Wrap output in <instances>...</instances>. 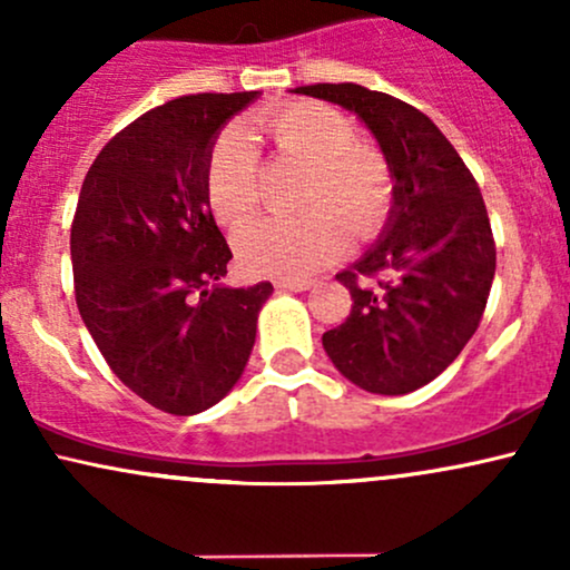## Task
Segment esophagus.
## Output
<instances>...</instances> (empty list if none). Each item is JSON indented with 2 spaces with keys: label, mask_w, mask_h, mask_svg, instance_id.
Instances as JSON below:
<instances>
[{
  "label": "esophagus",
  "mask_w": 570,
  "mask_h": 570,
  "mask_svg": "<svg viewBox=\"0 0 570 570\" xmlns=\"http://www.w3.org/2000/svg\"><path fill=\"white\" fill-rule=\"evenodd\" d=\"M311 281H299V278H281V281H276V289H281V292H305V289H311Z\"/></svg>",
  "instance_id": "obj_1"
}]
</instances>
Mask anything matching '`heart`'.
<instances>
[{
	"label": "heart",
	"instance_id": "1",
	"mask_svg": "<svg viewBox=\"0 0 570 570\" xmlns=\"http://www.w3.org/2000/svg\"><path fill=\"white\" fill-rule=\"evenodd\" d=\"M281 160L305 166L299 217H267L235 235V254L254 276L303 278L332 265L356 238L381 233L394 206V176L377 149L358 141L356 126L337 109L292 101L254 120ZM206 198L214 217L244 225L263 203V168L240 126L214 139L206 163Z\"/></svg>",
	"mask_w": 570,
	"mask_h": 570
}]
</instances>
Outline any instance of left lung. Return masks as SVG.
<instances>
[{
  "label": "left lung",
  "instance_id": "left-lung-1",
  "mask_svg": "<svg viewBox=\"0 0 570 570\" xmlns=\"http://www.w3.org/2000/svg\"><path fill=\"white\" fill-rule=\"evenodd\" d=\"M292 94L356 115L394 176L381 238L335 276L351 292V316L324 332L322 343L358 389L410 394L455 362L485 313L495 276L485 200L453 144L421 109L353 82Z\"/></svg>",
  "mask_w": 570,
  "mask_h": 570
}]
</instances>
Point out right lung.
<instances>
[{"label":"right lung","mask_w":570,"mask_h":570,"mask_svg":"<svg viewBox=\"0 0 570 570\" xmlns=\"http://www.w3.org/2000/svg\"><path fill=\"white\" fill-rule=\"evenodd\" d=\"M259 94L181 96L122 128L85 176L71 222L75 297L122 383L171 415L230 394L271 281L222 284L233 259L206 198L217 134Z\"/></svg>","instance_id":"add662e5"}]
</instances>
